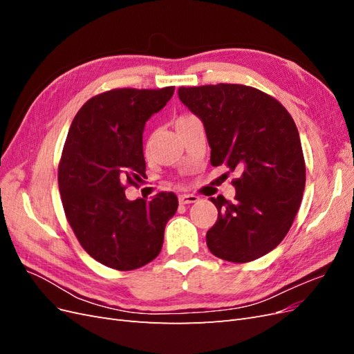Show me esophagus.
<instances>
[{"label":"esophagus","mask_w":354,"mask_h":354,"mask_svg":"<svg viewBox=\"0 0 354 354\" xmlns=\"http://www.w3.org/2000/svg\"><path fill=\"white\" fill-rule=\"evenodd\" d=\"M199 198L196 195H192V194H187V195H180L178 196V202L181 203V205H186V203H195L198 202Z\"/></svg>","instance_id":"obj_1"}]
</instances>
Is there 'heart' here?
Wrapping results in <instances>:
<instances>
[{"instance_id": "b5f03b06", "label": "heart", "mask_w": 354, "mask_h": 354, "mask_svg": "<svg viewBox=\"0 0 354 354\" xmlns=\"http://www.w3.org/2000/svg\"><path fill=\"white\" fill-rule=\"evenodd\" d=\"M192 118H195V116H192V115H181V116H178L177 120H176V127L186 122V121H189V120H192Z\"/></svg>"}]
</instances>
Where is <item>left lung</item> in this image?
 I'll use <instances>...</instances> for the list:
<instances>
[{
    "label": "left lung",
    "mask_w": 354,
    "mask_h": 354,
    "mask_svg": "<svg viewBox=\"0 0 354 354\" xmlns=\"http://www.w3.org/2000/svg\"><path fill=\"white\" fill-rule=\"evenodd\" d=\"M178 97L205 127L211 165L239 173L233 202L211 198L218 217L207 232L208 250L232 263L260 259L282 242L301 205L306 162L292 116L242 84L180 87Z\"/></svg>",
    "instance_id": "obj_1"
}]
</instances>
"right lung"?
<instances>
[{
	"label": "right lung",
	"instance_id": "add662e5",
	"mask_svg": "<svg viewBox=\"0 0 354 354\" xmlns=\"http://www.w3.org/2000/svg\"><path fill=\"white\" fill-rule=\"evenodd\" d=\"M174 87L115 88L94 95L75 115L59 162L66 218L82 248L115 270L155 260L178 199L159 192L128 201L125 189L146 178V121L173 97Z\"/></svg>",
	"mask_w": 354,
	"mask_h": 354
}]
</instances>
